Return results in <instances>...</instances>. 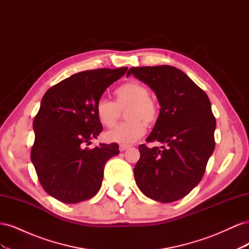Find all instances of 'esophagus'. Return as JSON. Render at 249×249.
Wrapping results in <instances>:
<instances>
[{"mask_svg": "<svg viewBox=\"0 0 249 249\" xmlns=\"http://www.w3.org/2000/svg\"><path fill=\"white\" fill-rule=\"evenodd\" d=\"M129 147H130L129 145L120 144V145H119V150H120V152H124V150H125V149H127V148H129Z\"/></svg>", "mask_w": 249, "mask_h": 249, "instance_id": "1", "label": "esophagus"}]
</instances>
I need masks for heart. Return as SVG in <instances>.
<instances>
[{"label":"heart","mask_w":249,"mask_h":249,"mask_svg":"<svg viewBox=\"0 0 249 249\" xmlns=\"http://www.w3.org/2000/svg\"><path fill=\"white\" fill-rule=\"evenodd\" d=\"M114 96V102L106 99L97 102L96 116L103 125L112 127L118 122L120 111L129 107L125 112V118L129 122L108 131L106 138L122 144H131L144 135L145 124H154L157 122L160 113L159 104L149 96V89L137 81L127 82L118 87Z\"/></svg>","instance_id":"1"}]
</instances>
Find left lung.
I'll list each match as a JSON object with an SVG mask.
<instances>
[{"mask_svg": "<svg viewBox=\"0 0 249 249\" xmlns=\"http://www.w3.org/2000/svg\"><path fill=\"white\" fill-rule=\"evenodd\" d=\"M131 73L154 90L161 106L146 142L167 145H139L135 180L149 198L161 202L178 200L198 185L214 152L216 119L210 100L177 67H131L126 76Z\"/></svg>", "mask_w": 249, "mask_h": 249, "instance_id": "obj_1", "label": "left lung"}]
</instances>
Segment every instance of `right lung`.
<instances>
[{"label":"right lung","mask_w":249,"mask_h":249,"mask_svg":"<svg viewBox=\"0 0 249 249\" xmlns=\"http://www.w3.org/2000/svg\"><path fill=\"white\" fill-rule=\"evenodd\" d=\"M127 67L97 69L74 73L44 93L33 129L31 161L48 194L65 203H77L99 192L107 161L119 154L117 143L85 147L103 125L95 106Z\"/></svg>","instance_id":"1"}]
</instances>
